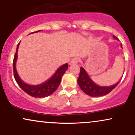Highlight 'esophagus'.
Returning <instances> with one entry per match:
<instances>
[{
	"label": "esophagus",
	"mask_w": 135,
	"mask_h": 135,
	"mask_svg": "<svg viewBox=\"0 0 135 135\" xmlns=\"http://www.w3.org/2000/svg\"><path fill=\"white\" fill-rule=\"evenodd\" d=\"M80 61V59L79 58H73L71 61L70 62V65H73V64H77Z\"/></svg>",
	"instance_id": "1"
}]
</instances>
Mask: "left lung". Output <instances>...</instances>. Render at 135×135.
<instances>
[{
  "instance_id": "8db88e82",
  "label": "left lung",
  "mask_w": 135,
  "mask_h": 135,
  "mask_svg": "<svg viewBox=\"0 0 135 135\" xmlns=\"http://www.w3.org/2000/svg\"><path fill=\"white\" fill-rule=\"evenodd\" d=\"M114 37L115 39H117L115 35H114ZM119 82L114 86H108V87L99 86L93 83V81L91 79L90 77H89V75L83 67H80L79 77L77 80L79 86H80V89L84 91V93L93 97H102V96L108 94L118 85Z\"/></svg>"
}]
</instances>
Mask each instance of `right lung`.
Here are the masks:
<instances>
[{"instance_id": "add662e5", "label": "right lung", "mask_w": 135, "mask_h": 135, "mask_svg": "<svg viewBox=\"0 0 135 135\" xmlns=\"http://www.w3.org/2000/svg\"><path fill=\"white\" fill-rule=\"evenodd\" d=\"M41 31V30H38ZM38 31L34 32H37ZM33 33V32H32ZM20 42L18 43V46H17L16 48V51L15 55V57H14L13 60V73H14V77H15V80H16L17 84L20 86V87L23 89L26 93L33 97L34 98H44L48 96H50L56 90V89L60 85V83H61V78H62L63 75L65 71L68 69L67 63L63 65L60 67L57 70L55 74L52 75V77L49 80L45 82L43 84H41L40 85H37V86H31V85H28L27 84H25V83L20 79V77L18 76V73L16 72V61L17 60V56H18V47H19Z\"/></svg>"}]
</instances>
